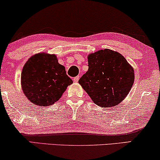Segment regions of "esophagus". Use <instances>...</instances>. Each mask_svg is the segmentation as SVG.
Returning a JSON list of instances; mask_svg holds the SVG:
<instances>
[{"label": "esophagus", "instance_id": "esophagus-1", "mask_svg": "<svg viewBox=\"0 0 160 160\" xmlns=\"http://www.w3.org/2000/svg\"><path fill=\"white\" fill-rule=\"evenodd\" d=\"M78 79H79V76H76V77L73 78V81L74 82H78Z\"/></svg>", "mask_w": 160, "mask_h": 160}]
</instances>
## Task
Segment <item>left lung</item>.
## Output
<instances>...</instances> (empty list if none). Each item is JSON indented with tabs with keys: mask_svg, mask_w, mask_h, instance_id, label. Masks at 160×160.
<instances>
[{
	"mask_svg": "<svg viewBox=\"0 0 160 160\" xmlns=\"http://www.w3.org/2000/svg\"><path fill=\"white\" fill-rule=\"evenodd\" d=\"M88 67L78 82L93 102L111 107L124 100L134 84V72L121 53L109 49L91 53Z\"/></svg>",
	"mask_w": 160,
	"mask_h": 160,
	"instance_id": "obj_1",
	"label": "left lung"
}]
</instances>
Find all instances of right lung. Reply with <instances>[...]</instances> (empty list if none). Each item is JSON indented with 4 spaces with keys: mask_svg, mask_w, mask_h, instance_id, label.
<instances>
[{
    "mask_svg": "<svg viewBox=\"0 0 160 160\" xmlns=\"http://www.w3.org/2000/svg\"><path fill=\"white\" fill-rule=\"evenodd\" d=\"M72 83L55 55L42 53L33 56L22 70L24 94L33 103L42 107L53 105Z\"/></svg>",
    "mask_w": 160,
    "mask_h": 160,
    "instance_id": "right-lung-1",
    "label": "right lung"
}]
</instances>
